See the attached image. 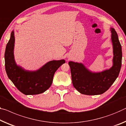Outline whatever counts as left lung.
<instances>
[{
    "mask_svg": "<svg viewBox=\"0 0 126 126\" xmlns=\"http://www.w3.org/2000/svg\"><path fill=\"white\" fill-rule=\"evenodd\" d=\"M110 31L114 55L110 68L100 72H93L82 63L69 62L73 85L82 94H102L109 89L118 76L122 65V47L114 29L110 28Z\"/></svg>",
    "mask_w": 126,
    "mask_h": 126,
    "instance_id": "8db88e82",
    "label": "left lung"
}]
</instances>
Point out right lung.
Here are the masks:
<instances>
[{
	"label": "right lung",
	"mask_w": 126,
	"mask_h": 126,
	"mask_svg": "<svg viewBox=\"0 0 126 126\" xmlns=\"http://www.w3.org/2000/svg\"><path fill=\"white\" fill-rule=\"evenodd\" d=\"M15 33L12 31L6 46L4 54L5 71L9 79L25 95H37L47 90L52 84L55 71L65 60L51 61L36 71L25 70L16 63L14 57Z\"/></svg>",
	"instance_id": "right-lung-1"
}]
</instances>
